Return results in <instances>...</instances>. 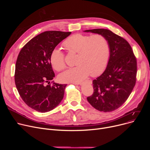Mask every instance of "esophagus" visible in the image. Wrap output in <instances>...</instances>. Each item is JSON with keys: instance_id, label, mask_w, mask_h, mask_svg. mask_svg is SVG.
Returning a JSON list of instances; mask_svg holds the SVG:
<instances>
[{"instance_id": "esophagus-1", "label": "esophagus", "mask_w": 150, "mask_h": 150, "mask_svg": "<svg viewBox=\"0 0 150 150\" xmlns=\"http://www.w3.org/2000/svg\"><path fill=\"white\" fill-rule=\"evenodd\" d=\"M86 82L91 83V81H86ZM83 83H74V84H76V85H82Z\"/></svg>"}]
</instances>
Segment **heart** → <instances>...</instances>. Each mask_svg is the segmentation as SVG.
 I'll return each mask as SVG.
<instances>
[{
  "instance_id": "b5f03b06",
  "label": "heart",
  "mask_w": 150,
  "mask_h": 150,
  "mask_svg": "<svg viewBox=\"0 0 150 150\" xmlns=\"http://www.w3.org/2000/svg\"><path fill=\"white\" fill-rule=\"evenodd\" d=\"M62 45L69 53H77V66L60 74L58 77L59 81L78 83L89 75L96 76L105 70L110 57V45L103 35L77 33L67 38ZM50 61L57 71L66 67L64 54L59 49H54L52 51Z\"/></svg>"
}]
</instances>
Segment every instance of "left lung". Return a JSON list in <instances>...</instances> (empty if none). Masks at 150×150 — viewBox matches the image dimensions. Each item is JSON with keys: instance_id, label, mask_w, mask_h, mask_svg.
I'll return each instance as SVG.
<instances>
[{"instance_id": "1", "label": "left lung", "mask_w": 150, "mask_h": 150, "mask_svg": "<svg viewBox=\"0 0 150 150\" xmlns=\"http://www.w3.org/2000/svg\"><path fill=\"white\" fill-rule=\"evenodd\" d=\"M103 35L110 45V57L104 72L92 81L93 93L87 98L95 109L105 112L120 107L136 82L137 61L129 44L108 29L84 31Z\"/></svg>"}]
</instances>
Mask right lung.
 I'll return each instance as SVG.
<instances>
[{
	"mask_svg": "<svg viewBox=\"0 0 150 150\" xmlns=\"http://www.w3.org/2000/svg\"><path fill=\"white\" fill-rule=\"evenodd\" d=\"M70 34L44 31L31 39L19 53L15 67L16 86L25 104L36 111H51L64 97L67 84H50L54 77L50 57L56 46Z\"/></svg>",
	"mask_w": 150,
	"mask_h": 150,
	"instance_id": "1",
	"label": "right lung"
}]
</instances>
